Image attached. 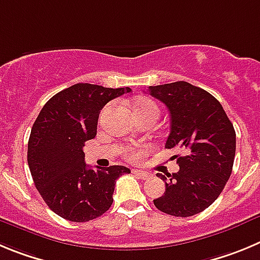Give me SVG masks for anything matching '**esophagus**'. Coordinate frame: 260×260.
<instances>
[{
	"label": "esophagus",
	"mask_w": 260,
	"mask_h": 260,
	"mask_svg": "<svg viewBox=\"0 0 260 260\" xmlns=\"http://www.w3.org/2000/svg\"><path fill=\"white\" fill-rule=\"evenodd\" d=\"M133 174H136L137 176L140 177V179H142V180H146V179H149V177L151 176L149 172H145V171H140V170H135V171H133Z\"/></svg>",
	"instance_id": "esophagus-1"
}]
</instances>
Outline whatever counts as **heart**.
Segmentation results:
<instances>
[{
    "label": "heart",
    "mask_w": 260,
    "mask_h": 260,
    "mask_svg": "<svg viewBox=\"0 0 260 260\" xmlns=\"http://www.w3.org/2000/svg\"><path fill=\"white\" fill-rule=\"evenodd\" d=\"M132 110L135 115H156L158 116V106L154 104L151 100L146 97H140L137 100H135L132 104ZM149 147L147 146H141V145H136V146H128L123 150V155L124 158H127L128 160H137L141 156H144L147 153Z\"/></svg>",
    "instance_id": "1"
}]
</instances>
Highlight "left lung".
Segmentation results:
<instances>
[{"label":"left lung","instance_id":"obj_1","mask_svg":"<svg viewBox=\"0 0 260 260\" xmlns=\"http://www.w3.org/2000/svg\"><path fill=\"white\" fill-rule=\"evenodd\" d=\"M147 93L167 106L171 132L166 147H182L176 174L156 176L166 181L158 210L172 216H193L215 202L232 174L236 132L214 95L186 81L149 86Z\"/></svg>","mask_w":260,"mask_h":260}]
</instances>
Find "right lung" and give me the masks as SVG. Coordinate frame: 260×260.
<instances>
[{
    "mask_svg": "<svg viewBox=\"0 0 260 260\" xmlns=\"http://www.w3.org/2000/svg\"><path fill=\"white\" fill-rule=\"evenodd\" d=\"M131 88L79 83L49 100L35 120L27 160L35 186L51 211L83 223L101 216L113 205L115 182L129 174L124 166L88 168L83 146L97 135L105 105Z\"/></svg>",
    "mask_w": 260,
    "mask_h": 260,
    "instance_id": "obj_1",
    "label": "right lung"
}]
</instances>
